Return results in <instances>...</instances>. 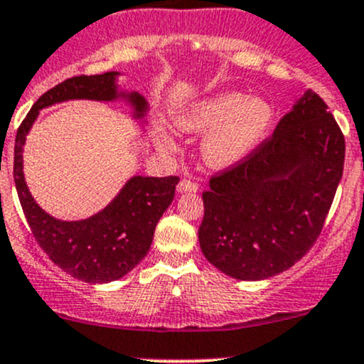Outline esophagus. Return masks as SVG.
<instances>
[{"mask_svg":"<svg viewBox=\"0 0 364 364\" xmlns=\"http://www.w3.org/2000/svg\"><path fill=\"white\" fill-rule=\"evenodd\" d=\"M178 190L179 191H197L198 190V183L193 181V179H190V178H185V179H181V181H179Z\"/></svg>","mask_w":364,"mask_h":364,"instance_id":"34e87169","label":"esophagus"}]
</instances>
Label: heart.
<instances>
[{"label": "heart", "instance_id": "1", "mask_svg": "<svg viewBox=\"0 0 364 364\" xmlns=\"http://www.w3.org/2000/svg\"><path fill=\"white\" fill-rule=\"evenodd\" d=\"M273 121V109L266 102L238 91H228L191 107L178 119L186 133H207L203 154L215 167H228L243 161L257 149ZM171 146L169 139H162Z\"/></svg>", "mask_w": 364, "mask_h": 364}]
</instances>
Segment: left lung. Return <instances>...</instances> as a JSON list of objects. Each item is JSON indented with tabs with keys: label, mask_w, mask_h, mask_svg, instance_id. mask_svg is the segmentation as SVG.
Segmentation results:
<instances>
[{
	"label": "left lung",
	"mask_w": 364,
	"mask_h": 364,
	"mask_svg": "<svg viewBox=\"0 0 364 364\" xmlns=\"http://www.w3.org/2000/svg\"><path fill=\"white\" fill-rule=\"evenodd\" d=\"M346 139L313 90L252 154L210 176L198 242L237 279L292 267L318 240L344 171Z\"/></svg>",
	"instance_id": "obj_1"
}]
</instances>
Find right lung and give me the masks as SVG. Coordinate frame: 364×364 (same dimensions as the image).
Segmentation results:
<instances>
[{"mask_svg": "<svg viewBox=\"0 0 364 364\" xmlns=\"http://www.w3.org/2000/svg\"><path fill=\"white\" fill-rule=\"evenodd\" d=\"M115 75H74L43 93L17 129L14 178L23 214L38 245L70 277L86 283H107L122 278L149 254L155 226L174 198L178 176L143 178L134 176L102 213L85 221H58L46 214L31 197L23 181L22 146L39 109L72 98L114 100ZM141 117L146 102L138 93L129 95Z\"/></svg>", "mask_w": 364, "mask_h": 364, "instance_id": "add662e5", "label": "right lung"}]
</instances>
